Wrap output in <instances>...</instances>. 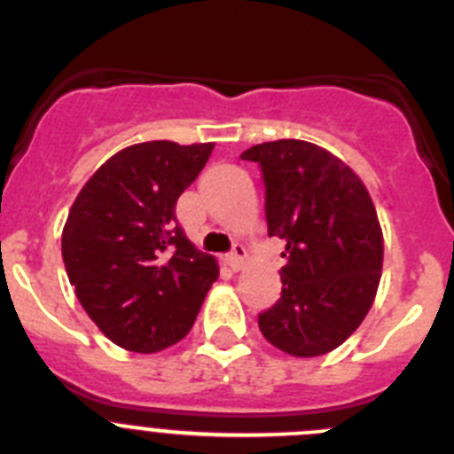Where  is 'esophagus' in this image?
<instances>
[{"label":"esophagus","mask_w":454,"mask_h":454,"mask_svg":"<svg viewBox=\"0 0 454 454\" xmlns=\"http://www.w3.org/2000/svg\"><path fill=\"white\" fill-rule=\"evenodd\" d=\"M246 256H247L246 247L240 246V243H236V246L231 247L230 254H227V266H230L234 272H239L240 268L246 266Z\"/></svg>","instance_id":"obj_1"}]
</instances>
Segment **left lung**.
Segmentation results:
<instances>
[{"mask_svg": "<svg viewBox=\"0 0 454 454\" xmlns=\"http://www.w3.org/2000/svg\"><path fill=\"white\" fill-rule=\"evenodd\" d=\"M262 168L268 236L286 240L282 298L259 314L268 343L293 356L339 348L366 318L382 277L375 207L346 163L307 140L240 154Z\"/></svg>", "mask_w": 454, "mask_h": 454, "instance_id": "obj_1", "label": "left lung"}]
</instances>
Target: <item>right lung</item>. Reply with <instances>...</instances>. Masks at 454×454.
<instances>
[{"instance_id":"obj_1","label":"right lung","mask_w":454,"mask_h":454,"mask_svg":"<svg viewBox=\"0 0 454 454\" xmlns=\"http://www.w3.org/2000/svg\"><path fill=\"white\" fill-rule=\"evenodd\" d=\"M214 143L150 140L118 152L86 182L61 250L79 302L102 334L131 352L182 340L218 266L184 234L175 207Z\"/></svg>"}]
</instances>
